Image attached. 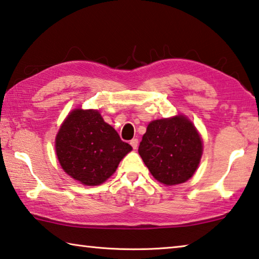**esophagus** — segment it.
<instances>
[{"instance_id":"obj_1","label":"esophagus","mask_w":259,"mask_h":259,"mask_svg":"<svg viewBox=\"0 0 259 259\" xmlns=\"http://www.w3.org/2000/svg\"><path fill=\"white\" fill-rule=\"evenodd\" d=\"M130 145L133 146L134 150H136V148L138 147V139H137V138H134V139H131V140H130Z\"/></svg>"}]
</instances>
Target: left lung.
I'll use <instances>...</instances> for the list:
<instances>
[{"label":"left lung","mask_w":259,"mask_h":259,"mask_svg":"<svg viewBox=\"0 0 259 259\" xmlns=\"http://www.w3.org/2000/svg\"><path fill=\"white\" fill-rule=\"evenodd\" d=\"M156 181L177 185L188 181L202 155L200 135L185 116L152 121L138 148Z\"/></svg>","instance_id":"left-lung-1"}]
</instances>
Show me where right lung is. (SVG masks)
Segmentation results:
<instances>
[{"mask_svg":"<svg viewBox=\"0 0 259 259\" xmlns=\"http://www.w3.org/2000/svg\"><path fill=\"white\" fill-rule=\"evenodd\" d=\"M133 150L122 142L98 111L75 109L57 134L56 152L61 168L83 185H99L115 172Z\"/></svg>","mask_w":259,"mask_h":259,"instance_id":"right-lung-1","label":"right lung"}]
</instances>
